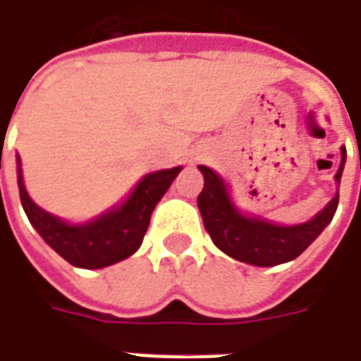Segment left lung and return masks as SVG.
I'll return each mask as SVG.
<instances>
[{
  "label": "left lung",
  "instance_id": "left-lung-1",
  "mask_svg": "<svg viewBox=\"0 0 361 361\" xmlns=\"http://www.w3.org/2000/svg\"><path fill=\"white\" fill-rule=\"evenodd\" d=\"M344 162L346 149L341 147V166L335 173L337 183H341ZM199 170L204 176V188L197 204L204 228L216 247L239 262L268 268L295 260L316 241L317 235L329 226L337 212L338 193L322 212L298 226H277L264 218L245 216L231 201L226 181L208 166H199Z\"/></svg>",
  "mask_w": 361,
  "mask_h": 361
}]
</instances>
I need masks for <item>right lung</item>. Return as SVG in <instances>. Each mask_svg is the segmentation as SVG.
I'll return each mask as SVG.
<instances>
[{
  "instance_id": "1",
  "label": "right lung",
  "mask_w": 361,
  "mask_h": 361,
  "mask_svg": "<svg viewBox=\"0 0 361 361\" xmlns=\"http://www.w3.org/2000/svg\"><path fill=\"white\" fill-rule=\"evenodd\" d=\"M180 170L181 166H176L147 173L120 207L111 208L85 224H66L32 201L24 188L20 159L17 157L18 193L30 224L66 262L85 269L113 266L141 247L157 202L172 185Z\"/></svg>"
}]
</instances>
